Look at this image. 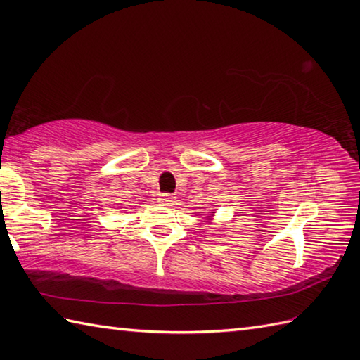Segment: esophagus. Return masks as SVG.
Masks as SVG:
<instances>
[{"label": "esophagus", "mask_w": 360, "mask_h": 360, "mask_svg": "<svg viewBox=\"0 0 360 360\" xmlns=\"http://www.w3.org/2000/svg\"><path fill=\"white\" fill-rule=\"evenodd\" d=\"M176 201H178V200H176V196H173L170 193H162L159 196V202L164 204V205H174Z\"/></svg>", "instance_id": "obj_1"}]
</instances>
